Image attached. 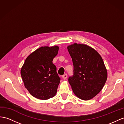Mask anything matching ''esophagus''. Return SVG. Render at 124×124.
<instances>
[{"label":"esophagus","instance_id":"obj_1","mask_svg":"<svg viewBox=\"0 0 124 124\" xmlns=\"http://www.w3.org/2000/svg\"><path fill=\"white\" fill-rule=\"evenodd\" d=\"M67 74H65V75H64L62 76V78L64 79H67Z\"/></svg>","mask_w":124,"mask_h":124}]
</instances>
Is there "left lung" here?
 <instances>
[{
    "mask_svg": "<svg viewBox=\"0 0 124 124\" xmlns=\"http://www.w3.org/2000/svg\"><path fill=\"white\" fill-rule=\"evenodd\" d=\"M74 65L68 81L74 94L90 100L100 92L107 79V71L99 54L88 45L74 43L67 47Z\"/></svg>",
    "mask_w": 124,
    "mask_h": 124,
    "instance_id": "obj_1",
    "label": "left lung"
}]
</instances>
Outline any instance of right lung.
Returning <instances> with one entry per match:
<instances>
[{
  "label": "right lung",
  "instance_id": "right-lung-1",
  "mask_svg": "<svg viewBox=\"0 0 124 124\" xmlns=\"http://www.w3.org/2000/svg\"><path fill=\"white\" fill-rule=\"evenodd\" d=\"M59 47L38 48L27 57L20 70L25 88L37 99L46 100L56 94L60 78L53 64Z\"/></svg>",
  "mask_w": 124,
  "mask_h": 124
}]
</instances>
